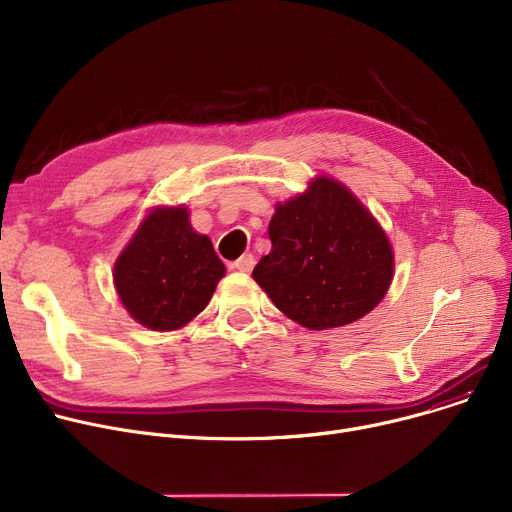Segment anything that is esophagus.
Wrapping results in <instances>:
<instances>
[{
    "label": "esophagus",
    "mask_w": 512,
    "mask_h": 512,
    "mask_svg": "<svg viewBox=\"0 0 512 512\" xmlns=\"http://www.w3.org/2000/svg\"><path fill=\"white\" fill-rule=\"evenodd\" d=\"M232 267H234V270H238V272H251L253 267H255V257H253L251 253H245V255L238 257V259L232 263Z\"/></svg>",
    "instance_id": "esophagus-1"
}]
</instances>
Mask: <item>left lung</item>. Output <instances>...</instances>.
I'll return each mask as SVG.
<instances>
[{"mask_svg":"<svg viewBox=\"0 0 512 512\" xmlns=\"http://www.w3.org/2000/svg\"><path fill=\"white\" fill-rule=\"evenodd\" d=\"M270 240L253 278L303 328L353 324L390 288L394 253L386 232L334 178L317 176L303 195L278 203Z\"/></svg>","mask_w":512,"mask_h":512,"instance_id":"obj_1","label":"left lung"}]
</instances>
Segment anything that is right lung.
Returning <instances> with one entry per match:
<instances>
[{
    "label": "right lung",
    "instance_id": "obj_1",
    "mask_svg": "<svg viewBox=\"0 0 512 512\" xmlns=\"http://www.w3.org/2000/svg\"><path fill=\"white\" fill-rule=\"evenodd\" d=\"M226 267L211 240L188 222V209L155 207L114 265L124 309L149 330L186 326L211 301Z\"/></svg>",
    "mask_w": 512,
    "mask_h": 512
}]
</instances>
